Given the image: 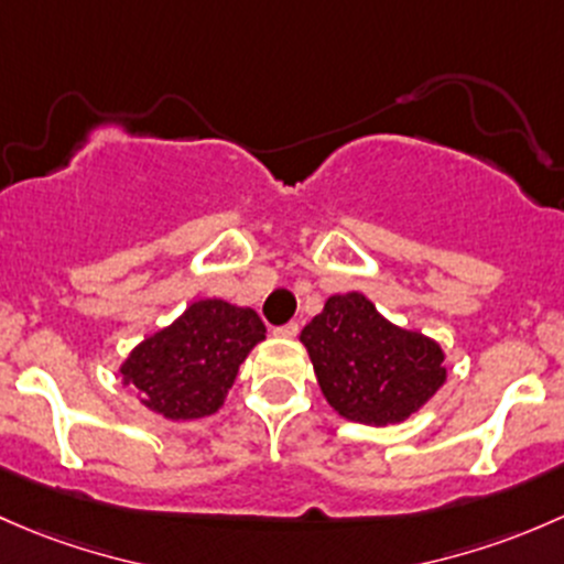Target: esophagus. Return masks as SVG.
I'll use <instances>...</instances> for the list:
<instances>
[{
    "label": "esophagus",
    "instance_id": "34e87169",
    "mask_svg": "<svg viewBox=\"0 0 564 564\" xmlns=\"http://www.w3.org/2000/svg\"><path fill=\"white\" fill-rule=\"evenodd\" d=\"M276 336H282V339H293L295 334H299V323H284L280 328H274Z\"/></svg>",
    "mask_w": 564,
    "mask_h": 564
}]
</instances>
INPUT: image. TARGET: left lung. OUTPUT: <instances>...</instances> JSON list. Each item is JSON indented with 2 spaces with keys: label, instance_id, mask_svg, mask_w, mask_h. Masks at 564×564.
Returning a JSON list of instances; mask_svg holds the SVG:
<instances>
[{
  "label": "left lung",
  "instance_id": "obj_1",
  "mask_svg": "<svg viewBox=\"0 0 564 564\" xmlns=\"http://www.w3.org/2000/svg\"><path fill=\"white\" fill-rule=\"evenodd\" d=\"M323 397L347 421L388 426L410 417L445 382L443 350L388 323L361 293L330 295L304 330Z\"/></svg>",
  "mask_w": 564,
  "mask_h": 564
}]
</instances>
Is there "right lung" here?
Wrapping results in <instances>:
<instances>
[{"mask_svg": "<svg viewBox=\"0 0 564 564\" xmlns=\"http://www.w3.org/2000/svg\"><path fill=\"white\" fill-rule=\"evenodd\" d=\"M265 339L254 310L219 299L195 301L182 317L130 352L124 382L141 391L149 410L171 421H195L223 408L243 358Z\"/></svg>", "mask_w": 564, "mask_h": 564, "instance_id": "add662e5", "label": "right lung"}]
</instances>
